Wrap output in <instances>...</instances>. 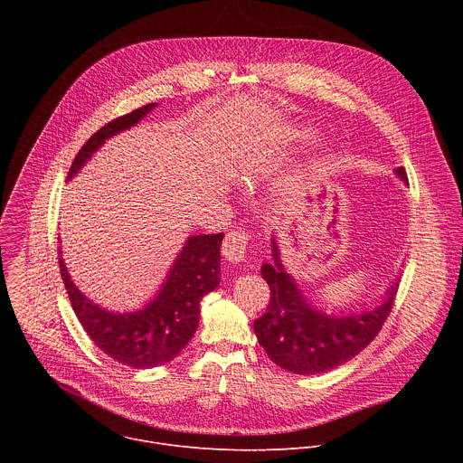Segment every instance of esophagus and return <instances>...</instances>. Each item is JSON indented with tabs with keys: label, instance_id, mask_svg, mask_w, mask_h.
<instances>
[{
	"label": "esophagus",
	"instance_id": "esophagus-1",
	"mask_svg": "<svg viewBox=\"0 0 463 463\" xmlns=\"http://www.w3.org/2000/svg\"><path fill=\"white\" fill-rule=\"evenodd\" d=\"M249 240H250V236H249L247 231H241V229L231 231V232L225 236L223 245H222L223 256H225L229 261H241V260H245Z\"/></svg>",
	"mask_w": 463,
	"mask_h": 463
}]
</instances>
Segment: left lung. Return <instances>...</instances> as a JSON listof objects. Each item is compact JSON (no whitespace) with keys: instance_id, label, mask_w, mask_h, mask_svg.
Here are the masks:
<instances>
[{"instance_id":"1","label":"left lung","mask_w":463,"mask_h":463,"mask_svg":"<svg viewBox=\"0 0 463 463\" xmlns=\"http://www.w3.org/2000/svg\"><path fill=\"white\" fill-rule=\"evenodd\" d=\"M395 174L409 181L403 166ZM273 260V266H261L271 300L266 313L254 320V334L260 346L280 368L300 375L334 370L363 352L381 332L398 293V280L388 288L384 302L372 311L343 317L324 315L307 304L295 280L286 273L275 240Z\"/></svg>"}]
</instances>
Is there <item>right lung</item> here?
Segmentation results:
<instances>
[{"label": "right lung", "instance_id": "right-lung-1", "mask_svg": "<svg viewBox=\"0 0 463 463\" xmlns=\"http://www.w3.org/2000/svg\"><path fill=\"white\" fill-rule=\"evenodd\" d=\"M157 104H146L104 124L79 150L68 179L104 145L106 139L136 126ZM223 232L190 236L156 298L141 311L111 313L93 304L71 282L58 247L60 275L73 311L91 341L111 359L131 368H152L172 361L192 339L200 322V302L220 284V247Z\"/></svg>", "mask_w": 463, "mask_h": 463}]
</instances>
